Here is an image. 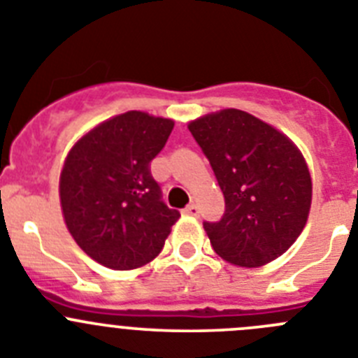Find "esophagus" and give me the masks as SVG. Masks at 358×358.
Segmentation results:
<instances>
[{
	"instance_id": "obj_1",
	"label": "esophagus",
	"mask_w": 358,
	"mask_h": 358,
	"mask_svg": "<svg viewBox=\"0 0 358 358\" xmlns=\"http://www.w3.org/2000/svg\"><path fill=\"white\" fill-rule=\"evenodd\" d=\"M185 213L186 215H192V217H197V215H199V206H197V204H188V206L185 208Z\"/></svg>"
}]
</instances>
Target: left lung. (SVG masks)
Listing matches in <instances>:
<instances>
[{
  "label": "left lung",
  "mask_w": 358,
  "mask_h": 358,
  "mask_svg": "<svg viewBox=\"0 0 358 358\" xmlns=\"http://www.w3.org/2000/svg\"><path fill=\"white\" fill-rule=\"evenodd\" d=\"M222 189L226 211L204 222L211 248L240 267L276 260L301 235L312 181L296 145L268 123L224 109L188 125Z\"/></svg>",
  "instance_id": "8db88e82"
}]
</instances>
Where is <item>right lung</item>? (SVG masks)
<instances>
[{
    "instance_id": "right-lung-1",
    "label": "right lung",
    "mask_w": 358,
    "mask_h": 358,
    "mask_svg": "<svg viewBox=\"0 0 358 358\" xmlns=\"http://www.w3.org/2000/svg\"><path fill=\"white\" fill-rule=\"evenodd\" d=\"M172 120L129 110L100 123L75 143L61 172L66 226L85 255L115 271L154 260L181 217L163 202L152 159Z\"/></svg>"
}]
</instances>
